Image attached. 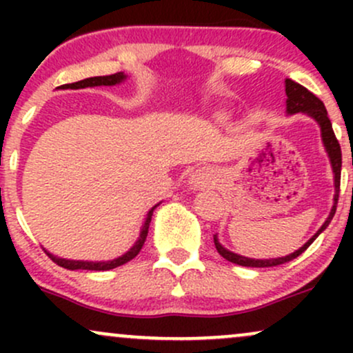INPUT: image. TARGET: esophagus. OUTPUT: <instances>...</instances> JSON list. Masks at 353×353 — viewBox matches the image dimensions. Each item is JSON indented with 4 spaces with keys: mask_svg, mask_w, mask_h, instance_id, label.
Instances as JSON below:
<instances>
[{
    "mask_svg": "<svg viewBox=\"0 0 353 353\" xmlns=\"http://www.w3.org/2000/svg\"><path fill=\"white\" fill-rule=\"evenodd\" d=\"M204 182H205V176L201 172H194L192 177H190V184L196 185V188H199V185L204 184Z\"/></svg>",
    "mask_w": 353,
    "mask_h": 353,
    "instance_id": "34e87169",
    "label": "esophagus"
}]
</instances>
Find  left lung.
Wrapping results in <instances>:
<instances>
[{"label":"left lung","mask_w":353,"mask_h":353,"mask_svg":"<svg viewBox=\"0 0 353 353\" xmlns=\"http://www.w3.org/2000/svg\"><path fill=\"white\" fill-rule=\"evenodd\" d=\"M285 94H287V114H295V112H305L307 116L314 117L320 125V131H322V141L323 145H325V151L330 157V164H332V171H334V181H335V196H334V205H332V210L327 217V221L323 222V225L320 228L315 236H312V239L303 244L301 249L295 250V252L285 255V257H277V259H249L244 257V255H239L230 252V250L224 249L219 242L217 236H214V245H216L217 252L225 259V261L232 262V264L237 265H244V267H275L285 264V262H290L292 259L299 257L303 250H307L312 242L319 237V234L322 230L327 229V225L330 224L332 217L335 216V210H337V202H339V192H340V171H342V151H340V144L337 141V137L334 134V129H332V123L327 116V109L323 106V103L320 101L314 92H310L309 89L303 88L302 84L295 83L292 79H285Z\"/></svg>","instance_id":"obj_1"}]
</instances>
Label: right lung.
I'll list each match as a JSON object with an SVG mask.
<instances>
[{"label":"right lung","instance_id":"obj_1","mask_svg":"<svg viewBox=\"0 0 353 353\" xmlns=\"http://www.w3.org/2000/svg\"><path fill=\"white\" fill-rule=\"evenodd\" d=\"M124 79H125L124 72H116V74L94 76V78H88V79L78 81V83L63 84L61 88H63V89H83V88H94V86H114V84L123 83ZM156 208H157V205H154V208L148 212V216H145L143 229H141L139 239L136 241V244L132 245L131 249H129L124 255H121V257L112 259V261H104V262H88V261H68V259H59V257H56V255H52L50 252H46V254L50 255V259L52 262H56L58 265L64 267V269H70V270H78V269H83V270H111V269H116V267H119V265L125 264V262L132 261V259H134L136 255L141 252V249H143V245L145 242V237H148V230H149V224H151L152 212H154V209H156Z\"/></svg>","mask_w":353,"mask_h":353}]
</instances>
